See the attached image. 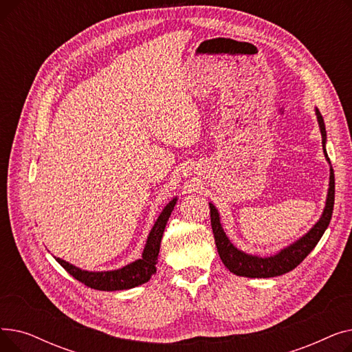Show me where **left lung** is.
Wrapping results in <instances>:
<instances>
[{"label":"left lung","mask_w":352,"mask_h":352,"mask_svg":"<svg viewBox=\"0 0 352 352\" xmlns=\"http://www.w3.org/2000/svg\"><path fill=\"white\" fill-rule=\"evenodd\" d=\"M316 116L320 126V133L322 138V150L325 160L329 164V182H328V192L325 199V207L320 219L314 224L302 236L295 239L289 245L276 251L270 256H260L255 254L244 252L243 250L236 248L228 235L224 232L223 226H221V217L214 204H210L211 212V227L215 238V245L219 254L221 261L235 275L248 276V278H271V276H278L285 272H289L298 264L304 261V258L316 248L322 234L328 228V224L332 217V210H334V198H336V179L334 170H332L328 154H327V131L322 116L316 108Z\"/></svg>","instance_id":"1"}]
</instances>
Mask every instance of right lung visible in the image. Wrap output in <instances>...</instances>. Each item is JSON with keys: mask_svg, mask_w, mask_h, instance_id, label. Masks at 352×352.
I'll use <instances>...</instances> for the list:
<instances>
[{"mask_svg": "<svg viewBox=\"0 0 352 352\" xmlns=\"http://www.w3.org/2000/svg\"><path fill=\"white\" fill-rule=\"evenodd\" d=\"M178 197H174L168 204L164 207L160 217L154 223L150 234L146 236V241L141 254V258L129 263L121 268L109 270V271H87L80 267L72 265L65 260L55 256L57 263L74 278L85 284L89 288L100 291H121L138 287L146 281H150L151 276L157 272V258L160 254L161 238L165 230L168 218L177 204Z\"/></svg>", "mask_w": 352, "mask_h": 352, "instance_id": "1", "label": "right lung"}]
</instances>
